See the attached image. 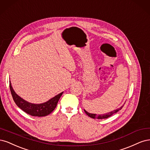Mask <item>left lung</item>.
Segmentation results:
<instances>
[{
	"label": "left lung",
	"instance_id": "obj_1",
	"mask_svg": "<svg viewBox=\"0 0 150 150\" xmlns=\"http://www.w3.org/2000/svg\"><path fill=\"white\" fill-rule=\"evenodd\" d=\"M123 107V105L120 108L117 109V110H113L112 111V112H108V113H107L105 114H103V115H96V114H93V113H88V112H86V111L85 110H84L85 113L87 115L88 117H90V118H96V119H105V118H107L110 117H111V116L113 115V114L117 113L119 110H120L121 109H122Z\"/></svg>",
	"mask_w": 150,
	"mask_h": 150
}]
</instances>
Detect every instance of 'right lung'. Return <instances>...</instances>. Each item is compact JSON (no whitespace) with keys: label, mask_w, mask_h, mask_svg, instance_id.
<instances>
[{"label":"right lung","mask_w":150,"mask_h":150,"mask_svg":"<svg viewBox=\"0 0 150 150\" xmlns=\"http://www.w3.org/2000/svg\"><path fill=\"white\" fill-rule=\"evenodd\" d=\"M10 89L13 101L16 104L27 114H29L33 117H45L51 113L56 108L58 101L64 92L57 95L54 97L52 98L46 102L40 104H35L28 102L26 100L22 98L13 90L11 81H9Z\"/></svg>","instance_id":"1"}]
</instances>
